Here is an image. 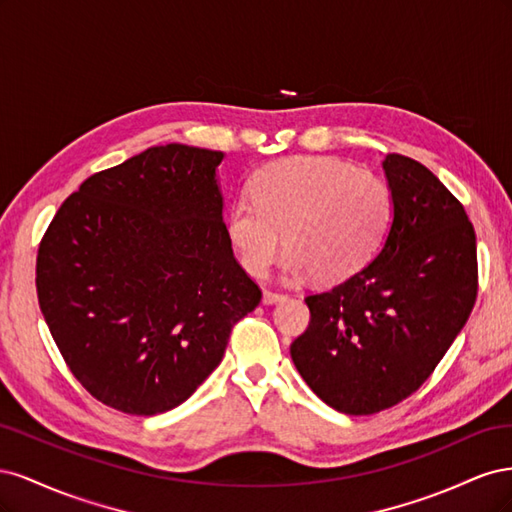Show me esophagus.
Here are the masks:
<instances>
[{"instance_id": "1", "label": "esophagus", "mask_w": 512, "mask_h": 512, "mask_svg": "<svg viewBox=\"0 0 512 512\" xmlns=\"http://www.w3.org/2000/svg\"><path fill=\"white\" fill-rule=\"evenodd\" d=\"M288 294L284 292H275V290H265V294H262V301L265 303H280V301H286Z\"/></svg>"}]
</instances>
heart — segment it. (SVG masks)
I'll return each mask as SVG.
<instances>
[{"label": "heart", "instance_id": "heart-1", "mask_svg": "<svg viewBox=\"0 0 512 512\" xmlns=\"http://www.w3.org/2000/svg\"><path fill=\"white\" fill-rule=\"evenodd\" d=\"M250 196L230 207L226 235L241 265L258 277L284 241L290 275L312 271L318 282H342L380 252L395 218L389 181L324 156L260 168Z\"/></svg>", "mask_w": 512, "mask_h": 512}]
</instances>
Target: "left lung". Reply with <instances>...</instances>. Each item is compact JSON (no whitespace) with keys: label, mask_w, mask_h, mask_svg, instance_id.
<instances>
[{"label":"left lung","mask_w":512,"mask_h":512,"mask_svg":"<svg viewBox=\"0 0 512 512\" xmlns=\"http://www.w3.org/2000/svg\"><path fill=\"white\" fill-rule=\"evenodd\" d=\"M395 218L359 273L305 297L307 329L290 356L324 404L367 416L421 389L470 318L478 292L476 235L444 183L389 153Z\"/></svg>","instance_id":"1"}]
</instances>
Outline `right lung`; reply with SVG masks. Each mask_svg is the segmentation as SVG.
<instances>
[{
    "label": "right lung",
    "mask_w": 512,
    "mask_h": 512,
    "mask_svg": "<svg viewBox=\"0 0 512 512\" xmlns=\"http://www.w3.org/2000/svg\"><path fill=\"white\" fill-rule=\"evenodd\" d=\"M222 158L149 147L85 179L44 232L42 316L74 378L104 406L153 416L183 404L262 299L226 235Z\"/></svg>",
    "instance_id": "right-lung-1"
}]
</instances>
